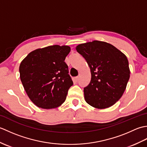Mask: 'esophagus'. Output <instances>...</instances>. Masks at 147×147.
Listing matches in <instances>:
<instances>
[{
	"label": "esophagus",
	"instance_id": "34e87169",
	"mask_svg": "<svg viewBox=\"0 0 147 147\" xmlns=\"http://www.w3.org/2000/svg\"><path fill=\"white\" fill-rule=\"evenodd\" d=\"M79 80H80V76H76V78H74V80L75 81V82H78Z\"/></svg>",
	"mask_w": 147,
	"mask_h": 147
}]
</instances>
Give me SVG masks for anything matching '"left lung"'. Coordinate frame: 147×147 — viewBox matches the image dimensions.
Masks as SVG:
<instances>
[{"mask_svg":"<svg viewBox=\"0 0 147 147\" xmlns=\"http://www.w3.org/2000/svg\"><path fill=\"white\" fill-rule=\"evenodd\" d=\"M91 72V81L84 88L86 103L96 109L115 104L123 96L130 76L128 60L110 43L94 40L76 46Z\"/></svg>","mask_w":147,"mask_h":147,"instance_id":"1","label":"left lung"}]
</instances>
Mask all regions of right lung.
<instances>
[{
	"mask_svg": "<svg viewBox=\"0 0 147 147\" xmlns=\"http://www.w3.org/2000/svg\"><path fill=\"white\" fill-rule=\"evenodd\" d=\"M67 45L48 46L31 52L20 65V79L28 96L37 107H58L73 85L64 60L70 52Z\"/></svg>",
	"mask_w": 147,
	"mask_h": 147,
	"instance_id": "obj_1",
	"label": "right lung"
}]
</instances>
